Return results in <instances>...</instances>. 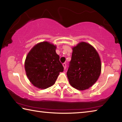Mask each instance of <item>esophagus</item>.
<instances>
[{
	"instance_id": "1",
	"label": "esophagus",
	"mask_w": 122,
	"mask_h": 122,
	"mask_svg": "<svg viewBox=\"0 0 122 122\" xmlns=\"http://www.w3.org/2000/svg\"><path fill=\"white\" fill-rule=\"evenodd\" d=\"M62 65H63V67H64V69H66V63H63L62 64Z\"/></svg>"
}]
</instances>
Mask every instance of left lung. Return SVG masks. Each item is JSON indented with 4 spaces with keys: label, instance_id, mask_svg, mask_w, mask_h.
I'll return each instance as SVG.
<instances>
[{
    "label": "left lung",
    "instance_id": "8db88e82",
    "mask_svg": "<svg viewBox=\"0 0 122 122\" xmlns=\"http://www.w3.org/2000/svg\"><path fill=\"white\" fill-rule=\"evenodd\" d=\"M101 71L97 51L92 45L81 42L73 48L67 75L71 85L76 89H87L95 83Z\"/></svg>",
    "mask_w": 122,
    "mask_h": 122
}]
</instances>
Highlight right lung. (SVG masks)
Segmentation results:
<instances>
[{
    "label": "right lung",
    "mask_w": 122,
    "mask_h": 122,
    "mask_svg": "<svg viewBox=\"0 0 122 122\" xmlns=\"http://www.w3.org/2000/svg\"><path fill=\"white\" fill-rule=\"evenodd\" d=\"M56 46L42 42L33 47L25 62V69L33 85L41 89L52 86L64 68L56 53Z\"/></svg>",
    "instance_id": "obj_1"
}]
</instances>
